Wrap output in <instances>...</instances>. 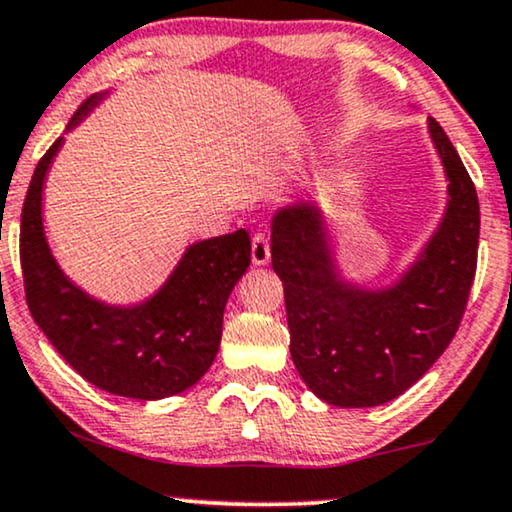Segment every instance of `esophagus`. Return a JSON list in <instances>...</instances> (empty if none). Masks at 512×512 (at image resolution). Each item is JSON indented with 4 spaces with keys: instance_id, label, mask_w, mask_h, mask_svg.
Listing matches in <instances>:
<instances>
[{
    "instance_id": "34e87169",
    "label": "esophagus",
    "mask_w": 512,
    "mask_h": 512,
    "mask_svg": "<svg viewBox=\"0 0 512 512\" xmlns=\"http://www.w3.org/2000/svg\"><path fill=\"white\" fill-rule=\"evenodd\" d=\"M251 261L256 265H265L270 261V242L263 232H256V235L251 237Z\"/></svg>"
}]
</instances>
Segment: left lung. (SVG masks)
Instances as JSON below:
<instances>
[{"label":"left lung","mask_w":512,"mask_h":512,"mask_svg":"<svg viewBox=\"0 0 512 512\" xmlns=\"http://www.w3.org/2000/svg\"><path fill=\"white\" fill-rule=\"evenodd\" d=\"M447 176V207L414 263L388 287L345 280L327 216L294 202L272 216V270L284 284L291 360L334 407H378L433 367L459 329L477 268L480 202L459 152L428 119Z\"/></svg>","instance_id":"obj_1"}]
</instances>
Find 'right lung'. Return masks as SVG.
Wrapping results in <instances>:
<instances>
[{
	"instance_id": "right-lung-1",
	"label": "right lung",
	"mask_w": 512,
	"mask_h": 512,
	"mask_svg": "<svg viewBox=\"0 0 512 512\" xmlns=\"http://www.w3.org/2000/svg\"><path fill=\"white\" fill-rule=\"evenodd\" d=\"M105 96L86 98L65 131ZM63 141L39 159L23 204L21 265L32 320L63 360L105 393L143 402L183 393L216 360L225 303L251 263L249 232L190 244L167 282L141 303L98 301L65 275L46 242L44 183Z\"/></svg>"
}]
</instances>
